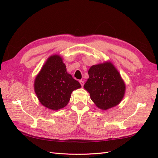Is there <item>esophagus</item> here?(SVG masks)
<instances>
[{"mask_svg": "<svg viewBox=\"0 0 158 158\" xmlns=\"http://www.w3.org/2000/svg\"><path fill=\"white\" fill-rule=\"evenodd\" d=\"M79 82H80V84H81V85H82V87H83V86H84V81H83V80H80Z\"/></svg>", "mask_w": 158, "mask_h": 158, "instance_id": "1", "label": "esophagus"}]
</instances>
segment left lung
<instances>
[{"instance_id":"obj_1","label":"left lung","mask_w":158,"mask_h":158,"mask_svg":"<svg viewBox=\"0 0 158 158\" xmlns=\"http://www.w3.org/2000/svg\"><path fill=\"white\" fill-rule=\"evenodd\" d=\"M88 74L84 88L98 108L107 110L121 102L125 93V84L111 62L92 66Z\"/></svg>"}]
</instances>
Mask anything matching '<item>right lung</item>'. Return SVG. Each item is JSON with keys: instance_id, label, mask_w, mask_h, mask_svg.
<instances>
[{"instance_id": "obj_1", "label": "right lung", "mask_w": 158, "mask_h": 158, "mask_svg": "<svg viewBox=\"0 0 158 158\" xmlns=\"http://www.w3.org/2000/svg\"><path fill=\"white\" fill-rule=\"evenodd\" d=\"M80 87L78 81L66 72L63 59L58 55L49 57L34 82V90L40 103L55 111L64 107L72 92Z\"/></svg>"}]
</instances>
